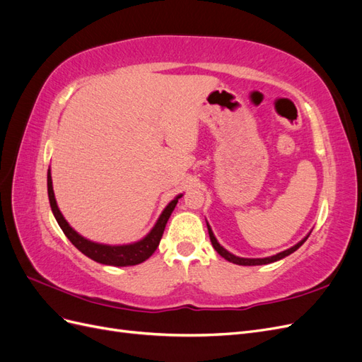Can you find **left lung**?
<instances>
[{
  "mask_svg": "<svg viewBox=\"0 0 362 362\" xmlns=\"http://www.w3.org/2000/svg\"><path fill=\"white\" fill-rule=\"evenodd\" d=\"M206 226H208V234H210L211 245H213V247L217 250V254L221 255V257H223L225 259H228L229 262H234V264H238V266H261V264H270V262H275V261H278V259H282V258L288 257L290 254H293V252L298 250V249L305 243V240L310 237V234H308L303 240H300V242H299L298 245H294L293 247H290V249H287V250H284V252H279V254L273 255V257H267V258H240V257L233 255L231 252H228L225 247H222L221 245H218V242H217L214 234H213V231H211L210 225L206 223Z\"/></svg>",
  "mask_w": 362,
  "mask_h": 362,
  "instance_id": "8db88e82",
  "label": "left lung"
}]
</instances>
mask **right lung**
Wrapping results in <instances>:
<instances>
[{
  "label": "right lung",
  "instance_id": "right-lung-1",
  "mask_svg": "<svg viewBox=\"0 0 362 362\" xmlns=\"http://www.w3.org/2000/svg\"><path fill=\"white\" fill-rule=\"evenodd\" d=\"M182 194H178L177 198L169 202V205L164 208V211L160 214L157 223L154 228L151 229V233L144 237L136 243L131 245H120V246H110V245H101V243H95L81 237L78 233L74 231V229L69 226V223L64 221L63 214L60 213L56 198H54V190H52V180H51V172L48 170V198H49V205L54 217H56L57 223L63 229L64 235H66L71 243L78 249L80 252L86 257L92 258L96 262H101V264L107 266H116V267H124V266H136L140 264V262L146 261L152 254H154L156 249L160 245V240L163 237L164 228H166V223L169 221V217L173 211V208L177 206L178 199Z\"/></svg>",
  "mask_w": 362,
  "mask_h": 362
}]
</instances>
